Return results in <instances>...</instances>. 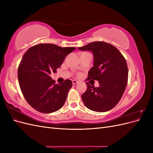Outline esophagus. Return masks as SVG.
Segmentation results:
<instances>
[{
  "label": "esophagus",
  "instance_id": "1",
  "mask_svg": "<svg viewBox=\"0 0 153 153\" xmlns=\"http://www.w3.org/2000/svg\"><path fill=\"white\" fill-rule=\"evenodd\" d=\"M72 82H73V84H76L78 83V81H76L75 80H72Z\"/></svg>",
  "mask_w": 153,
  "mask_h": 153
}]
</instances>
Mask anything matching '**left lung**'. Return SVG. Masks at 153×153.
Returning <instances> with one entry per match:
<instances>
[{"mask_svg": "<svg viewBox=\"0 0 153 153\" xmlns=\"http://www.w3.org/2000/svg\"><path fill=\"white\" fill-rule=\"evenodd\" d=\"M78 50L91 51L93 66L87 80H98L99 87L86 82L87 89L82 95L85 106L94 112H105L113 108L121 99L126 87L128 70L126 59L112 45L94 41Z\"/></svg>", "mask_w": 153, "mask_h": 153, "instance_id": "obj_1", "label": "left lung"}]
</instances>
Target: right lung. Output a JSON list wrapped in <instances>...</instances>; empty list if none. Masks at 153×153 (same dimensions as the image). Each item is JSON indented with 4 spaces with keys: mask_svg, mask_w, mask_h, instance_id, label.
<instances>
[{
    "mask_svg": "<svg viewBox=\"0 0 153 153\" xmlns=\"http://www.w3.org/2000/svg\"><path fill=\"white\" fill-rule=\"evenodd\" d=\"M76 48L45 43L34 46L25 53L18 69L22 92L28 103L37 111L50 114L65 103L73 84L70 80L55 84L50 77L65 57Z\"/></svg>",
    "mask_w": 153,
    "mask_h": 153,
    "instance_id": "right-lung-1",
    "label": "right lung"
}]
</instances>
